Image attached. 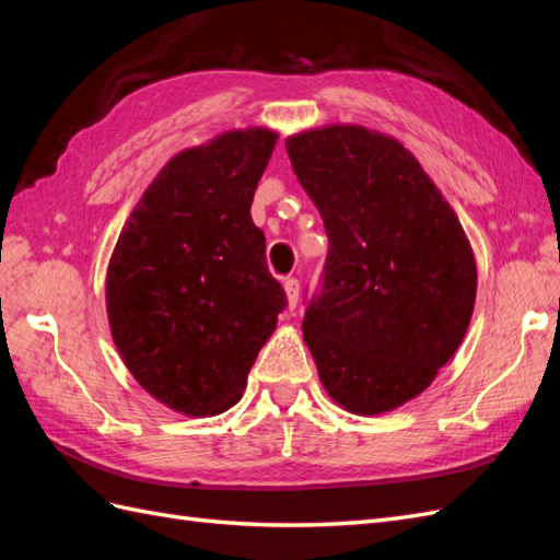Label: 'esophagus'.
Returning a JSON list of instances; mask_svg holds the SVG:
<instances>
[{"instance_id": "1", "label": "esophagus", "mask_w": 560, "mask_h": 560, "mask_svg": "<svg viewBox=\"0 0 560 560\" xmlns=\"http://www.w3.org/2000/svg\"><path fill=\"white\" fill-rule=\"evenodd\" d=\"M299 292H301L299 280H296V278H287V280H284V294H287V306H290V311L296 308Z\"/></svg>"}]
</instances>
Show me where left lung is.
Listing matches in <instances>:
<instances>
[{"instance_id": "1", "label": "left lung", "mask_w": 560, "mask_h": 560, "mask_svg": "<svg viewBox=\"0 0 560 560\" xmlns=\"http://www.w3.org/2000/svg\"><path fill=\"white\" fill-rule=\"evenodd\" d=\"M329 252L303 338L331 399L360 416L425 389L463 343L477 264L453 208L409 149L362 126L284 142Z\"/></svg>"}]
</instances>
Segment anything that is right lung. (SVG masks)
<instances>
[{
    "label": "right lung",
    "mask_w": 560,
    "mask_h": 560,
    "mask_svg": "<svg viewBox=\"0 0 560 560\" xmlns=\"http://www.w3.org/2000/svg\"><path fill=\"white\" fill-rule=\"evenodd\" d=\"M278 132L231 130L167 161L135 206L107 270L114 343L151 397L217 416L287 306L252 198Z\"/></svg>",
    "instance_id": "right-lung-1"
}]
</instances>
